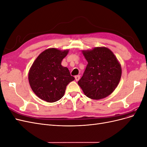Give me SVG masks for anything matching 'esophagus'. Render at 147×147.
<instances>
[{"label": "esophagus", "instance_id": "1", "mask_svg": "<svg viewBox=\"0 0 147 147\" xmlns=\"http://www.w3.org/2000/svg\"><path fill=\"white\" fill-rule=\"evenodd\" d=\"M80 78V75H76V76L75 77V80L76 81H78Z\"/></svg>", "mask_w": 147, "mask_h": 147}]
</instances>
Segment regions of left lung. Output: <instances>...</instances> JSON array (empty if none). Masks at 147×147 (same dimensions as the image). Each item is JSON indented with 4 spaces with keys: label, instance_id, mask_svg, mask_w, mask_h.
<instances>
[{
    "label": "left lung",
    "instance_id": "8db88e82",
    "mask_svg": "<svg viewBox=\"0 0 147 147\" xmlns=\"http://www.w3.org/2000/svg\"><path fill=\"white\" fill-rule=\"evenodd\" d=\"M88 64L78 85L88 97L98 100L109 96L121 77V67L112 51L105 47L84 51Z\"/></svg>",
    "mask_w": 147,
    "mask_h": 147
}]
</instances>
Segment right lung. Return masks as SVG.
Listing matches in <instances>:
<instances>
[{
    "mask_svg": "<svg viewBox=\"0 0 147 147\" xmlns=\"http://www.w3.org/2000/svg\"><path fill=\"white\" fill-rule=\"evenodd\" d=\"M69 50L50 48L43 51L31 67L29 82L34 92L48 102H55L64 96L66 86L75 78L61 62Z\"/></svg>",
    "mask_w": 147,
    "mask_h": 147,
    "instance_id": "obj_1",
    "label": "right lung"
}]
</instances>
